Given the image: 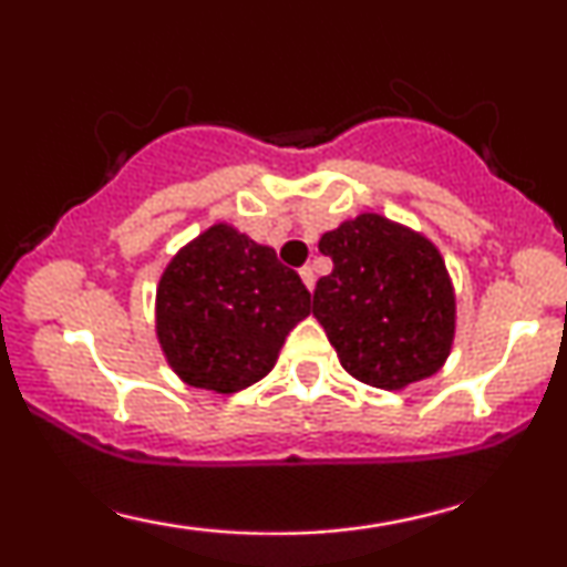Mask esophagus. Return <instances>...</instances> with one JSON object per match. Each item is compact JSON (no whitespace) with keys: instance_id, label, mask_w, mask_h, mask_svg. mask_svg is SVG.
<instances>
[{"instance_id":"esophagus-1","label":"esophagus","mask_w":567,"mask_h":567,"mask_svg":"<svg viewBox=\"0 0 567 567\" xmlns=\"http://www.w3.org/2000/svg\"><path fill=\"white\" fill-rule=\"evenodd\" d=\"M298 275H301V279H303V285H306V288H309V290H315V269H311V266H303V269L301 271H298Z\"/></svg>"}]
</instances>
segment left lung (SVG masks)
I'll return each mask as SVG.
<instances>
[{
  "instance_id": "left-lung-1",
  "label": "left lung",
  "mask_w": 567,
  "mask_h": 567,
  "mask_svg": "<svg viewBox=\"0 0 567 567\" xmlns=\"http://www.w3.org/2000/svg\"><path fill=\"white\" fill-rule=\"evenodd\" d=\"M333 271L320 277L311 315L354 379L402 389L445 362L455 298L445 264L429 239L365 213L322 234Z\"/></svg>"
}]
</instances>
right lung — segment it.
Segmentation results:
<instances>
[{
	"instance_id": "add662e5",
	"label": "right lung",
	"mask_w": 567,
	"mask_h": 567,
	"mask_svg": "<svg viewBox=\"0 0 567 567\" xmlns=\"http://www.w3.org/2000/svg\"><path fill=\"white\" fill-rule=\"evenodd\" d=\"M311 311L301 277L271 247L213 226L173 258L157 290V336L188 386L231 394L261 381Z\"/></svg>"
}]
</instances>
